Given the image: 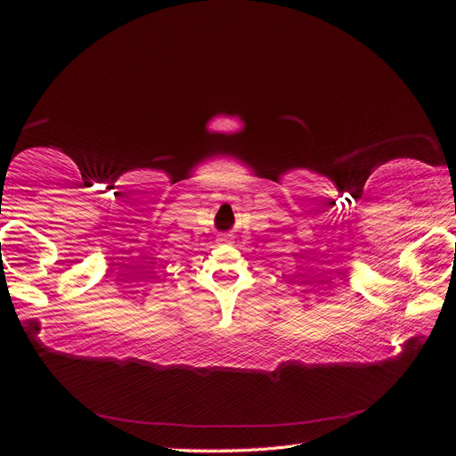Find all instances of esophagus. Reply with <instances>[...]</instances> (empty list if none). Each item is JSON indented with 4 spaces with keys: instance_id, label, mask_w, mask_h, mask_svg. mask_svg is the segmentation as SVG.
Masks as SVG:
<instances>
[{
    "instance_id": "esophagus-1",
    "label": "esophagus",
    "mask_w": 456,
    "mask_h": 456,
    "mask_svg": "<svg viewBox=\"0 0 456 456\" xmlns=\"http://www.w3.org/2000/svg\"><path fill=\"white\" fill-rule=\"evenodd\" d=\"M216 241H218V243H228V241H230V236H228V233H223V236H218Z\"/></svg>"
}]
</instances>
